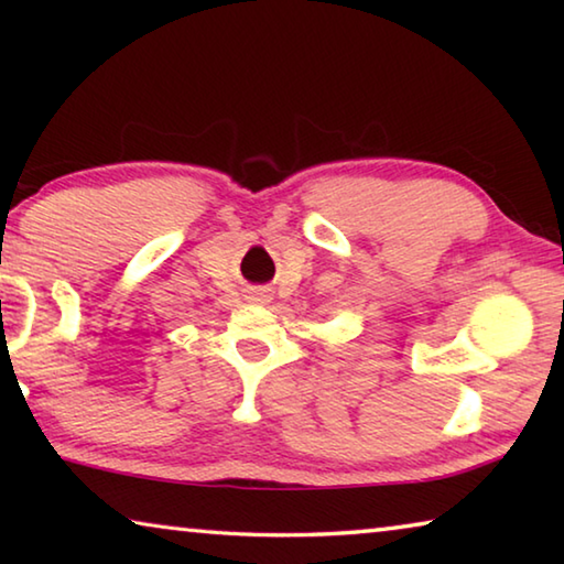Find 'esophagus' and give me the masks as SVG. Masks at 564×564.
I'll list each match as a JSON object with an SVG mask.
<instances>
[{
	"mask_svg": "<svg viewBox=\"0 0 564 564\" xmlns=\"http://www.w3.org/2000/svg\"><path fill=\"white\" fill-rule=\"evenodd\" d=\"M256 301H263V295H259V299H256Z\"/></svg>",
	"mask_w": 564,
	"mask_h": 564,
	"instance_id": "1",
	"label": "esophagus"
}]
</instances>
